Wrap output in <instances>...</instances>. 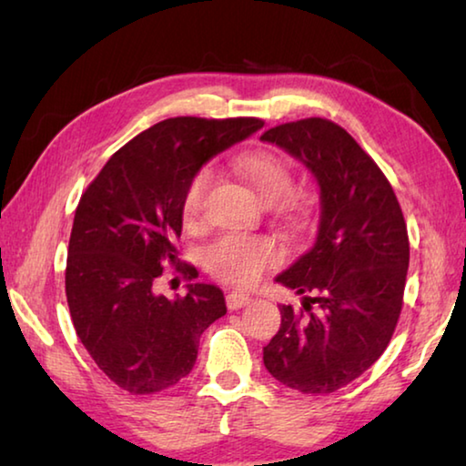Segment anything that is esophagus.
<instances>
[{"label":"esophagus","instance_id":"obj_1","mask_svg":"<svg viewBox=\"0 0 466 466\" xmlns=\"http://www.w3.org/2000/svg\"><path fill=\"white\" fill-rule=\"evenodd\" d=\"M250 302H252V298L248 294H244V291H232V294L226 296V304L230 310L244 309V306H248Z\"/></svg>","mask_w":466,"mask_h":466}]
</instances>
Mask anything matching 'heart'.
<instances>
[{
    "instance_id": "b5f03b06",
    "label": "heart",
    "mask_w": 466,
    "mask_h": 466,
    "mask_svg": "<svg viewBox=\"0 0 466 466\" xmlns=\"http://www.w3.org/2000/svg\"><path fill=\"white\" fill-rule=\"evenodd\" d=\"M240 170L267 203L278 201L291 187V170L278 154L252 152L240 157ZM211 178H214V170L205 167L188 183L183 197V219L187 224L199 218L203 197L211 185ZM278 257L279 252L271 240L228 234L205 247L203 265L219 279L236 283V286H250L261 278L265 267L278 261Z\"/></svg>"
}]
</instances>
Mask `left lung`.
Here are the masks:
<instances>
[{
    "label": "left lung",
    "mask_w": 466,
    "mask_h": 466,
    "mask_svg": "<svg viewBox=\"0 0 466 466\" xmlns=\"http://www.w3.org/2000/svg\"><path fill=\"white\" fill-rule=\"evenodd\" d=\"M261 141L304 164L320 203L312 247L275 278L309 296L299 310L279 306L265 368L304 394L335 392L382 356L397 327L409 269L403 211L382 170L335 123H286Z\"/></svg>",
    "instance_id": "8db88e82"
}]
</instances>
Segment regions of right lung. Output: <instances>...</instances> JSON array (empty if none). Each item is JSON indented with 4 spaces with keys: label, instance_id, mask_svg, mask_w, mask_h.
Returning <instances> with one entry per match:
<instances>
[{
    "label": "right lung",
    "instance_id": "1",
    "mask_svg": "<svg viewBox=\"0 0 466 466\" xmlns=\"http://www.w3.org/2000/svg\"><path fill=\"white\" fill-rule=\"evenodd\" d=\"M261 119L177 116L141 131L105 164L77 203L66 294L76 333L96 366L131 394L170 389L191 372L199 339L226 314L224 291L188 283L185 298L154 291L178 265L183 197L211 157L248 139ZM193 275V267L185 265Z\"/></svg>",
    "mask_w": 466,
    "mask_h": 466
}]
</instances>
